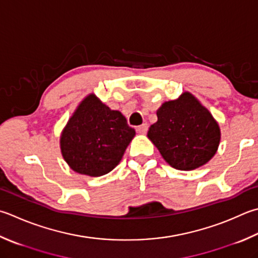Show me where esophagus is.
I'll list each match as a JSON object with an SVG mask.
<instances>
[{
    "mask_svg": "<svg viewBox=\"0 0 258 258\" xmlns=\"http://www.w3.org/2000/svg\"><path fill=\"white\" fill-rule=\"evenodd\" d=\"M147 130H148V124L147 123H143L142 125H139V127L137 128V131L140 135H145L146 133H147Z\"/></svg>",
    "mask_w": 258,
    "mask_h": 258,
    "instance_id": "34e87169",
    "label": "esophagus"
}]
</instances>
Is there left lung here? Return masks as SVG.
<instances>
[{"label": "left lung", "mask_w": 258, "mask_h": 258, "mask_svg": "<svg viewBox=\"0 0 258 258\" xmlns=\"http://www.w3.org/2000/svg\"><path fill=\"white\" fill-rule=\"evenodd\" d=\"M157 118L147 136L172 167L192 171L215 156L220 143L219 124L189 92L163 103Z\"/></svg>", "instance_id": "left-lung-1"}]
</instances>
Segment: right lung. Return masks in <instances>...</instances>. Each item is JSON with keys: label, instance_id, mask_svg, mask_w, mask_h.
<instances>
[{"label": "right lung", "instance_id": "obj_1", "mask_svg": "<svg viewBox=\"0 0 258 258\" xmlns=\"http://www.w3.org/2000/svg\"><path fill=\"white\" fill-rule=\"evenodd\" d=\"M136 131L120 111L94 94L77 106L60 136V150L73 171L98 177L120 163Z\"/></svg>", "mask_w": 258, "mask_h": 258}]
</instances>
